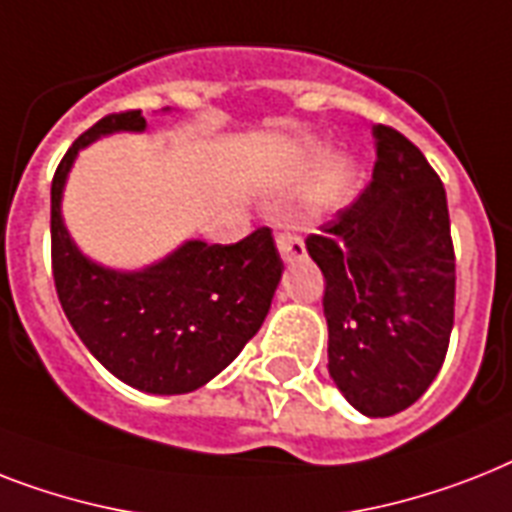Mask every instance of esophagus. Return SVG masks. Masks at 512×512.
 I'll list each match as a JSON object with an SVG mask.
<instances>
[{"label":"esophagus","instance_id":"1","mask_svg":"<svg viewBox=\"0 0 512 512\" xmlns=\"http://www.w3.org/2000/svg\"><path fill=\"white\" fill-rule=\"evenodd\" d=\"M276 247H278V252H281V257H284L286 263L305 255V244L299 242L297 236H292V234H278L276 236Z\"/></svg>","mask_w":512,"mask_h":512}]
</instances>
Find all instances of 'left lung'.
<instances>
[{
  "mask_svg": "<svg viewBox=\"0 0 512 512\" xmlns=\"http://www.w3.org/2000/svg\"><path fill=\"white\" fill-rule=\"evenodd\" d=\"M376 165L363 194L307 252L323 270L328 373L355 410L386 418L436 378L455 318L447 194L421 149L373 126Z\"/></svg>",
  "mask_w": 512,
  "mask_h": 512,
  "instance_id": "1",
  "label": "left lung"
}]
</instances>
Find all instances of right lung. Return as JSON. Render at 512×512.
Segmentation results:
<instances>
[{
    "mask_svg": "<svg viewBox=\"0 0 512 512\" xmlns=\"http://www.w3.org/2000/svg\"><path fill=\"white\" fill-rule=\"evenodd\" d=\"M147 131L141 110L115 112L78 136L52 178V273L60 305L89 352L123 384L186 394L218 376L260 331L284 273L270 228L236 244L189 239L139 270L94 263L62 220L78 152L102 136Z\"/></svg>",
    "mask_w": 512,
    "mask_h": 512,
    "instance_id": "add662e5",
    "label": "right lung"
}]
</instances>
